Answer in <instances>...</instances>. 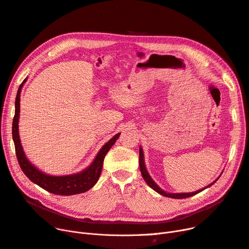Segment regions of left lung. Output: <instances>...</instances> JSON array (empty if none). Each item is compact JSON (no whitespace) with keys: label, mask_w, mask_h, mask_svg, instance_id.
Segmentation results:
<instances>
[{"label":"left lung","mask_w":249,"mask_h":249,"mask_svg":"<svg viewBox=\"0 0 249 249\" xmlns=\"http://www.w3.org/2000/svg\"><path fill=\"white\" fill-rule=\"evenodd\" d=\"M139 166H140V172H141V175H142L143 178H144V180L146 181V184H147L151 189H153L155 192H158L159 194L164 196V197L174 198V199H186V198L192 197V196H194V195H196V194H198V193L202 192L203 190H205V189H207V188H209V187H211L213 184H215V181H217V179H218V178H217L214 182H212L211 185H209L207 188H205V189H203V190H199V191H197V192H194V193H184V194H169V193H166V192L162 191L158 185L155 184V182L152 180V178H150V176L148 175V173H147V171H146V168H145L144 160H143V151H142V148H141V147L139 148Z\"/></svg>","instance_id":"8db88e82"}]
</instances>
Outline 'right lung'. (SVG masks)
Here are the masks:
<instances>
[{
    "label": "right lung",
    "mask_w": 249,
    "mask_h": 249,
    "mask_svg": "<svg viewBox=\"0 0 249 249\" xmlns=\"http://www.w3.org/2000/svg\"><path fill=\"white\" fill-rule=\"evenodd\" d=\"M25 82H26V78L20 85L17 91V97L15 102V116H14V119H13V125H12L13 140H14L17 160L22 172L31 181H33L34 184L41 187L45 191L55 195L71 196V195H76V194H81L89 191V189L93 188L96 185V182L98 181L102 173V167H103L105 156H106L107 152L110 150V148L116 142L118 137L120 136V133L116 134L102 147V149L99 151L93 163H91L89 167H87L82 173H78L71 176H64V177H52V176L41 173L34 165H32L27 159H26L25 153L22 149L19 133H18V121H19V113H20V93Z\"/></svg>",
    "instance_id": "obj_1"
}]
</instances>
